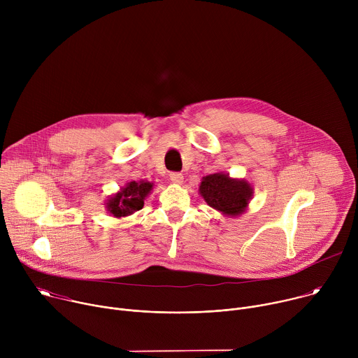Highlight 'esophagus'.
<instances>
[{"label": "esophagus", "instance_id": "esophagus-1", "mask_svg": "<svg viewBox=\"0 0 358 358\" xmlns=\"http://www.w3.org/2000/svg\"><path fill=\"white\" fill-rule=\"evenodd\" d=\"M170 180L174 182V184H181L184 181V176L181 173H170Z\"/></svg>", "mask_w": 358, "mask_h": 358}]
</instances>
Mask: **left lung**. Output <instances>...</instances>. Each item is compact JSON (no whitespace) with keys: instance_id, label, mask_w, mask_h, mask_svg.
<instances>
[{"instance_id":"8db88e82","label":"left lung","mask_w":358,"mask_h":358,"mask_svg":"<svg viewBox=\"0 0 358 358\" xmlns=\"http://www.w3.org/2000/svg\"><path fill=\"white\" fill-rule=\"evenodd\" d=\"M199 194L214 210L228 217H238L246 211L253 195V188L245 180L231 178L224 173H215L202 177Z\"/></svg>"}]
</instances>
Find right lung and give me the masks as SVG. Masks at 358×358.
I'll use <instances>...</instances> for the list:
<instances>
[{"label": "right lung", "mask_w": 358, "mask_h": 358, "mask_svg": "<svg viewBox=\"0 0 358 358\" xmlns=\"http://www.w3.org/2000/svg\"><path fill=\"white\" fill-rule=\"evenodd\" d=\"M152 185L155 184L144 180L127 182L117 194L112 195L108 199V211L116 218H123L134 214L136 211L143 208L144 198L150 194Z\"/></svg>", "instance_id": "add662e5"}]
</instances>
